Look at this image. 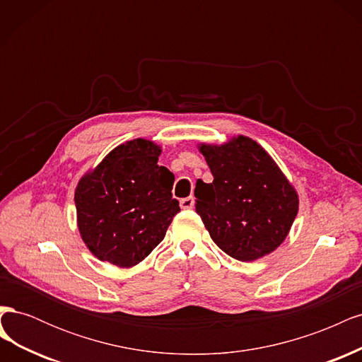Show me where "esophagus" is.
<instances>
[{
    "instance_id": "obj_1",
    "label": "esophagus",
    "mask_w": 362,
    "mask_h": 362,
    "mask_svg": "<svg viewBox=\"0 0 362 362\" xmlns=\"http://www.w3.org/2000/svg\"><path fill=\"white\" fill-rule=\"evenodd\" d=\"M180 205L182 210H192L193 205H194V198L193 196H189V198H184L180 201Z\"/></svg>"
}]
</instances>
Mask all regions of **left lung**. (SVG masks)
Returning <instances> with one entry per match:
<instances>
[{
  "label": "left lung",
  "instance_id": "8db88e82",
  "mask_svg": "<svg viewBox=\"0 0 362 362\" xmlns=\"http://www.w3.org/2000/svg\"><path fill=\"white\" fill-rule=\"evenodd\" d=\"M213 182L198 180L196 213L213 242L238 261H255L286 240L299 198L278 164L257 141L238 136L201 145Z\"/></svg>",
  "mask_w": 362,
  "mask_h": 362
}]
</instances>
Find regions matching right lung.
<instances>
[{
    "label": "right lung",
    "mask_w": 362,
    "mask_h": 362,
    "mask_svg": "<svg viewBox=\"0 0 362 362\" xmlns=\"http://www.w3.org/2000/svg\"><path fill=\"white\" fill-rule=\"evenodd\" d=\"M160 146L145 139L119 145L75 190L83 242L101 261L133 267L166 235L180 204L173 173L158 166Z\"/></svg>",
    "instance_id": "1"
}]
</instances>
